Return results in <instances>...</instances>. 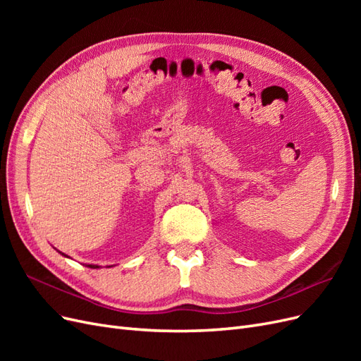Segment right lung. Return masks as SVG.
Returning a JSON list of instances; mask_svg holds the SVG:
<instances>
[{
	"label": "right lung",
	"instance_id": "1",
	"mask_svg": "<svg viewBox=\"0 0 361 361\" xmlns=\"http://www.w3.org/2000/svg\"><path fill=\"white\" fill-rule=\"evenodd\" d=\"M59 253H61V251H59ZM61 255H63V256H66L64 253H61ZM87 267H89V268H99L97 265H87Z\"/></svg>",
	"mask_w": 361,
	"mask_h": 361
}]
</instances>
